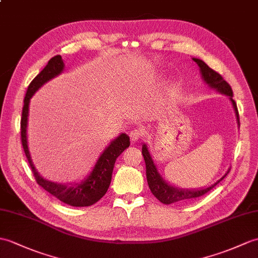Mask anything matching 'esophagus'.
<instances>
[{"instance_id":"1","label":"esophagus","mask_w":258,"mask_h":258,"mask_svg":"<svg viewBox=\"0 0 258 258\" xmlns=\"http://www.w3.org/2000/svg\"><path fill=\"white\" fill-rule=\"evenodd\" d=\"M142 135H143L142 131L139 130V128H134V130H132L130 132V137H131V141L132 142L139 141L140 139H142Z\"/></svg>"}]
</instances>
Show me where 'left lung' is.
I'll return each mask as SVG.
<instances>
[{"label": "left lung", "instance_id": "1", "mask_svg": "<svg viewBox=\"0 0 258 258\" xmlns=\"http://www.w3.org/2000/svg\"><path fill=\"white\" fill-rule=\"evenodd\" d=\"M192 60L198 64V67H199L201 78L202 80L205 81L206 85L209 88H211L215 90V91L220 92L221 94H224L229 98L233 105V109L235 111L237 124L239 125L237 106L235 101L233 100V91L229 83L223 79L222 76L215 73L214 70H212L205 61H202L201 59L192 58ZM142 154L146 165V178L148 187L151 189L152 194L156 197L161 203H164V205H171V203L180 201H189L191 199H195V198L203 196L207 194L208 191H210L214 185H217L230 171V169H227V171L219 179V180H217L210 185H208V187H202L198 189H183L169 184L163 177H161L156 165H155V161L152 157V155L149 153L147 144H143L142 145Z\"/></svg>", "mask_w": 258, "mask_h": 258}]
</instances>
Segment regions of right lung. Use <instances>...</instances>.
I'll return each instance as SVG.
<instances>
[{
    "label": "right lung",
    "mask_w": 258,
    "mask_h": 258,
    "mask_svg": "<svg viewBox=\"0 0 258 258\" xmlns=\"http://www.w3.org/2000/svg\"><path fill=\"white\" fill-rule=\"evenodd\" d=\"M64 69V63L60 55L52 57L46 67L34 78V80L29 83L27 92L24 99V107L21 119V137L24 152H25L28 163L31 165L32 171L36 181L43 187L50 195L56 197L61 202L71 207H90L98 202L103 197L110 187L112 172L114 168L116 158L125 149L130 146V136L125 133L119 134L114 140L110 142L104 151L101 153L97 163H95L92 170L88 173V176L82 179L80 182L73 183H58L47 180L35 168L33 160L29 153L27 143V124H28V113L31 99L37 90L44 86L46 82L51 80L52 78L60 75Z\"/></svg>",
    "instance_id": "right-lung-1"
}]
</instances>
